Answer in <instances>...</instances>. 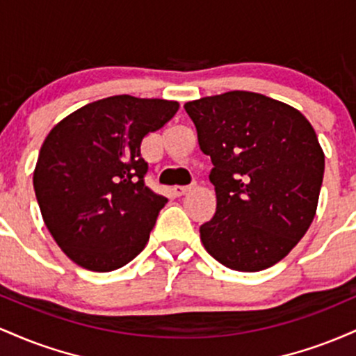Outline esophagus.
<instances>
[{
    "label": "esophagus",
    "instance_id": "34e87169",
    "mask_svg": "<svg viewBox=\"0 0 356 356\" xmlns=\"http://www.w3.org/2000/svg\"><path fill=\"white\" fill-rule=\"evenodd\" d=\"M189 191H191V186H175V187H172V194L175 195V197H181V195L187 194Z\"/></svg>",
    "mask_w": 356,
    "mask_h": 356
}]
</instances>
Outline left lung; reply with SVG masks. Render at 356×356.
Instances as JSON below:
<instances>
[{
  "label": "left lung",
  "mask_w": 356,
  "mask_h": 356,
  "mask_svg": "<svg viewBox=\"0 0 356 356\" xmlns=\"http://www.w3.org/2000/svg\"><path fill=\"white\" fill-rule=\"evenodd\" d=\"M209 155L216 214L202 224L206 251L234 271L254 273L288 256L316 214L325 154L296 108L234 92L184 105Z\"/></svg>",
  "instance_id": "8db88e82"
}]
</instances>
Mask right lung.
<instances>
[{
  "mask_svg": "<svg viewBox=\"0 0 356 356\" xmlns=\"http://www.w3.org/2000/svg\"><path fill=\"white\" fill-rule=\"evenodd\" d=\"M177 110V102L108 97L65 117L44 138L33 174L36 201L73 263L107 273L145 248L167 199L145 186L140 144Z\"/></svg>",
  "mask_w": 356,
  "mask_h": 356,
  "instance_id": "right-lung-1",
  "label": "right lung"
}]
</instances>
